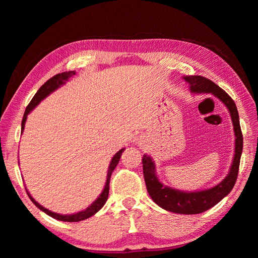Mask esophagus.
Returning a JSON list of instances; mask_svg holds the SVG:
<instances>
[{
    "label": "esophagus",
    "mask_w": 258,
    "mask_h": 258,
    "mask_svg": "<svg viewBox=\"0 0 258 258\" xmlns=\"http://www.w3.org/2000/svg\"><path fill=\"white\" fill-rule=\"evenodd\" d=\"M140 146H141V147H143V146H145V141H143V140H140Z\"/></svg>",
    "instance_id": "1"
}]
</instances>
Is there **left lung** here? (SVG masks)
<instances>
[{"label": "left lung", "mask_w": 258, "mask_h": 258, "mask_svg": "<svg viewBox=\"0 0 258 258\" xmlns=\"http://www.w3.org/2000/svg\"><path fill=\"white\" fill-rule=\"evenodd\" d=\"M190 87V92L195 94L211 93L224 103L231 115L234 131V156L230 172L217 185L200 191H182L165 185L159 181L156 174V165L150 156L143 155V175L148 194L159 207L176 214H200L215 206L228 196L233 189L238 177L240 158L242 154L243 138L240 128L239 113L237 106L230 95L211 80L203 76H183Z\"/></svg>", "instance_id": "1"}]
</instances>
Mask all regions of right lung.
<instances>
[{
	"mask_svg": "<svg viewBox=\"0 0 258 258\" xmlns=\"http://www.w3.org/2000/svg\"><path fill=\"white\" fill-rule=\"evenodd\" d=\"M76 72H63L61 74H58V75L53 76L52 78H50L49 81L45 82L44 84H43L40 90L37 91L36 94L34 95V98L32 99V101L29 102V104L26 108L25 113H24V117H23V121H21V131H24L25 128V123L26 120H27V116L28 113L33 110V109L37 106L38 103H40L43 99H45L47 95H50L52 92H54L55 90H58L60 86H62L63 84H66V82L69 80V78L73 77L75 75ZM125 150V148L123 149H120L118 152H116V155L112 157V159L110 161V165H109L108 167V173H107V181H106V184H104V187L101 194L99 195V197L94 200V202L90 205L89 207L83 209V211L78 212V213H74V214H69V215H62V214H58V213H54V212H51L49 209H46L45 207H43L42 205L38 204L36 200H35L30 194L28 192V190H26L27 192L29 199L32 200L33 204L36 206L37 208H40L42 212H44L47 215L55 218V220L58 221H63V222H80L83 220H86V218H89L91 216H93L95 213H98L100 209L103 207V205L106 204L107 199H108V195H109V183H110V177H111V174L113 172V169L116 168L117 164L119 163V159L121 157V154H123Z\"/></svg>",
	"mask_w": 258,
	"mask_h": 258,
	"instance_id": "add662e5",
	"label": "right lung"
}]
</instances>
